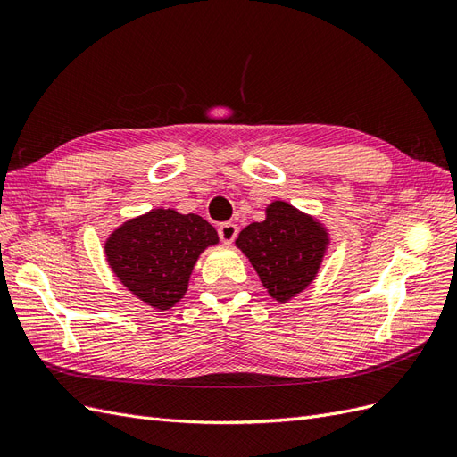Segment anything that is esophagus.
Listing matches in <instances>:
<instances>
[{
	"instance_id": "34e87169",
	"label": "esophagus",
	"mask_w": 457,
	"mask_h": 457,
	"mask_svg": "<svg viewBox=\"0 0 457 457\" xmlns=\"http://www.w3.org/2000/svg\"><path fill=\"white\" fill-rule=\"evenodd\" d=\"M237 237H238V227L234 223H225L219 227V238L225 244H232Z\"/></svg>"
}]
</instances>
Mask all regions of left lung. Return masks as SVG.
<instances>
[{
	"mask_svg": "<svg viewBox=\"0 0 457 457\" xmlns=\"http://www.w3.org/2000/svg\"><path fill=\"white\" fill-rule=\"evenodd\" d=\"M329 245L322 220L284 200L270 202L265 219L247 225L237 238V247L278 303L292 301L316 280Z\"/></svg>",
	"mask_w": 457,
	"mask_h": 457,
	"instance_id": "obj_1",
	"label": "left lung"
}]
</instances>
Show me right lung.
I'll use <instances>...</instances> for the list:
<instances>
[{
	"label": "right lung",
	"mask_w": 457,
	"mask_h": 457,
	"mask_svg": "<svg viewBox=\"0 0 457 457\" xmlns=\"http://www.w3.org/2000/svg\"><path fill=\"white\" fill-rule=\"evenodd\" d=\"M217 244V230L204 217L156 207L110 232L104 257L128 292L150 309L170 311L185 297L200 255Z\"/></svg>",
	"instance_id": "right-lung-1"
}]
</instances>
